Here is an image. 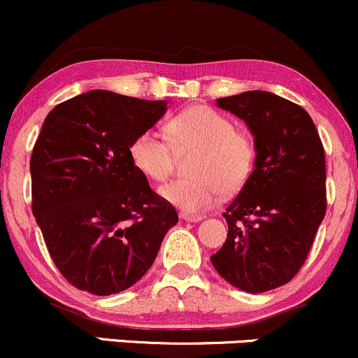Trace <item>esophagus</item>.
Wrapping results in <instances>:
<instances>
[{"label":"esophagus","instance_id":"1","mask_svg":"<svg viewBox=\"0 0 358 358\" xmlns=\"http://www.w3.org/2000/svg\"><path fill=\"white\" fill-rule=\"evenodd\" d=\"M183 221H189V223H197V221L204 220V216H197V214H180Z\"/></svg>","mask_w":358,"mask_h":358}]
</instances>
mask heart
<instances>
[{
    "label": "heart",
    "mask_w": 358,
    "mask_h": 358,
    "mask_svg": "<svg viewBox=\"0 0 358 358\" xmlns=\"http://www.w3.org/2000/svg\"><path fill=\"white\" fill-rule=\"evenodd\" d=\"M166 136L145 130L134 138L130 159L135 169L152 182H164L175 166V152H194L192 178L161 187L164 201L185 213L213 208L224 192L238 190L247 182L255 159L250 137L235 130L231 120L209 106H190L166 123Z\"/></svg>",
    "instance_id": "obj_1"
}]
</instances>
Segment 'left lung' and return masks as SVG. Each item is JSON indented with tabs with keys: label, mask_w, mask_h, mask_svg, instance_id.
Returning <instances> with one entry per match:
<instances>
[{
	"label": "left lung",
	"mask_w": 358,
	"mask_h": 358,
	"mask_svg": "<svg viewBox=\"0 0 358 358\" xmlns=\"http://www.w3.org/2000/svg\"><path fill=\"white\" fill-rule=\"evenodd\" d=\"M254 135V169L223 217L228 236L210 262L247 293L287 285L306 262L326 214L324 148L308 113L266 90L221 97Z\"/></svg>",
	"instance_id": "1"
}]
</instances>
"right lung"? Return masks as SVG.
Here are the masks:
<instances>
[{
  "mask_svg": "<svg viewBox=\"0 0 358 358\" xmlns=\"http://www.w3.org/2000/svg\"><path fill=\"white\" fill-rule=\"evenodd\" d=\"M166 104L89 90L44 120L30 157L32 213L52 262L78 289L130 288L178 223L130 159L134 138L159 122Z\"/></svg>",
  "mask_w": 358,
  "mask_h": 358,
  "instance_id": "right-lung-1",
  "label": "right lung"
}]
</instances>
